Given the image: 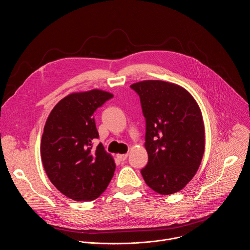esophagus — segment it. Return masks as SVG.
Here are the masks:
<instances>
[{
	"mask_svg": "<svg viewBox=\"0 0 250 250\" xmlns=\"http://www.w3.org/2000/svg\"><path fill=\"white\" fill-rule=\"evenodd\" d=\"M128 155L127 154H123V155H117V159L120 161V162H124L126 159H127Z\"/></svg>",
	"mask_w": 250,
	"mask_h": 250,
	"instance_id": "34e87169",
	"label": "esophagus"
}]
</instances>
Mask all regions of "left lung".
I'll use <instances>...</instances> for the list:
<instances>
[{"instance_id": "1", "label": "left lung", "mask_w": 250, "mask_h": 250, "mask_svg": "<svg viewBox=\"0 0 250 250\" xmlns=\"http://www.w3.org/2000/svg\"><path fill=\"white\" fill-rule=\"evenodd\" d=\"M140 96L146 118L147 165L141 170L146 185L159 194L183 189L201 165L205 126L200 107L184 87L147 80L130 85Z\"/></svg>"}]
</instances>
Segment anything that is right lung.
Instances as JSON below:
<instances>
[{
  "label": "right lung",
  "mask_w": 250,
  "mask_h": 250,
  "mask_svg": "<svg viewBox=\"0 0 250 250\" xmlns=\"http://www.w3.org/2000/svg\"><path fill=\"white\" fill-rule=\"evenodd\" d=\"M113 96L102 89L73 92L50 112L41 138L40 154L52 184L76 201H92L107 188L115 171L112 156L98 138L93 112Z\"/></svg>",
  "instance_id": "add662e5"
}]
</instances>
